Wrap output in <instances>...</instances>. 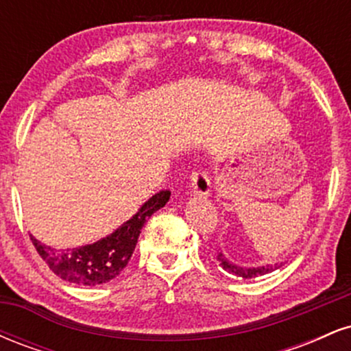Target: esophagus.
Masks as SVG:
<instances>
[{
    "mask_svg": "<svg viewBox=\"0 0 351 351\" xmlns=\"http://www.w3.org/2000/svg\"><path fill=\"white\" fill-rule=\"evenodd\" d=\"M191 188L193 193L199 196L211 195V180H209L208 173L203 170H196L191 173Z\"/></svg>",
    "mask_w": 351,
    "mask_h": 351,
    "instance_id": "obj_1",
    "label": "esophagus"
}]
</instances>
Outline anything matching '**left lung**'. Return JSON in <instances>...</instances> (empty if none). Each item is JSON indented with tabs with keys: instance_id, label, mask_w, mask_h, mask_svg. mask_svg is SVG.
<instances>
[{
	"instance_id": "1",
	"label": "left lung",
	"mask_w": 351,
	"mask_h": 351,
	"mask_svg": "<svg viewBox=\"0 0 351 351\" xmlns=\"http://www.w3.org/2000/svg\"><path fill=\"white\" fill-rule=\"evenodd\" d=\"M217 263H219L221 267L224 269V271L232 274V276L236 277H243V279H256V277H261V276H265V274L272 272L274 269L277 267V265H257V267H243V265H237L234 263H231V261L228 259L226 256H224L223 252H217L216 256Z\"/></svg>"
}]
</instances>
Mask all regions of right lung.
Segmentation results:
<instances>
[{
    "instance_id": "right-lung-1",
    "label": "right lung",
    "mask_w": 351,
    "mask_h": 351,
    "mask_svg": "<svg viewBox=\"0 0 351 351\" xmlns=\"http://www.w3.org/2000/svg\"><path fill=\"white\" fill-rule=\"evenodd\" d=\"M170 191H160L145 201L127 223L94 244L58 251L31 236L36 251L60 279L79 285H99L115 279L135 251L143 224L170 199Z\"/></svg>"
}]
</instances>
